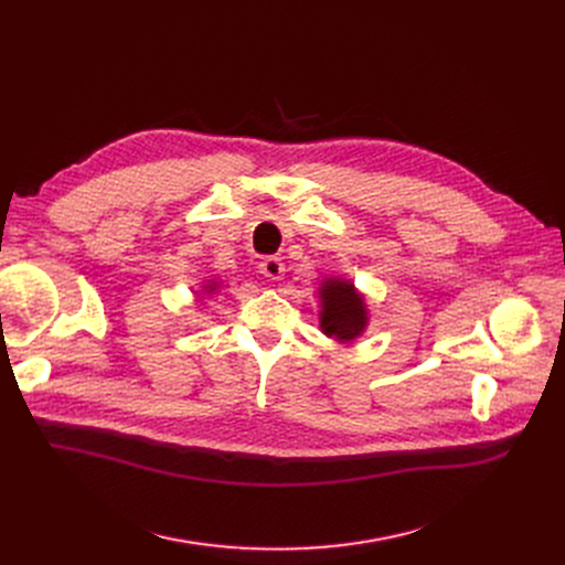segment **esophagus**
Here are the masks:
<instances>
[{
    "label": "esophagus",
    "mask_w": 565,
    "mask_h": 565,
    "mask_svg": "<svg viewBox=\"0 0 565 565\" xmlns=\"http://www.w3.org/2000/svg\"><path fill=\"white\" fill-rule=\"evenodd\" d=\"M258 270H260V275L265 277V279H270V281H279L281 277H284V263L279 260V258H265L260 265H258Z\"/></svg>",
    "instance_id": "34e87169"
}]
</instances>
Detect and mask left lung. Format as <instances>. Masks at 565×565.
I'll return each instance as SVG.
<instances>
[{"label": "left lung", "instance_id": "8db88e82", "mask_svg": "<svg viewBox=\"0 0 565 565\" xmlns=\"http://www.w3.org/2000/svg\"><path fill=\"white\" fill-rule=\"evenodd\" d=\"M320 332L337 343H354L371 322L366 295L345 277H324L318 286Z\"/></svg>", "mask_w": 565, "mask_h": 565}]
</instances>
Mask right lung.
I'll return each instance as SVG.
<instances>
[{
    "instance_id": "obj_1",
    "label": "right lung",
    "mask_w": 565,
    "mask_h": 565,
    "mask_svg": "<svg viewBox=\"0 0 565 565\" xmlns=\"http://www.w3.org/2000/svg\"><path fill=\"white\" fill-rule=\"evenodd\" d=\"M220 288H222V279H217V277L203 279V281L199 284V290H194V292H196V302L203 305V300H205V298H213L215 292H220Z\"/></svg>"
}]
</instances>
